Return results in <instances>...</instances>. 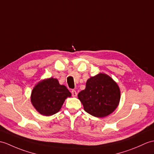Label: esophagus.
Wrapping results in <instances>:
<instances>
[{
  "label": "esophagus",
  "mask_w": 154,
  "mask_h": 154,
  "mask_svg": "<svg viewBox=\"0 0 154 154\" xmlns=\"http://www.w3.org/2000/svg\"><path fill=\"white\" fill-rule=\"evenodd\" d=\"M71 94H72V96H77V92L75 91V90H71Z\"/></svg>",
  "instance_id": "34e87169"
}]
</instances>
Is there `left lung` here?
<instances>
[{"label":"left lung","instance_id":"1","mask_svg":"<svg viewBox=\"0 0 154 154\" xmlns=\"http://www.w3.org/2000/svg\"><path fill=\"white\" fill-rule=\"evenodd\" d=\"M117 84L106 74L100 73L87 80L85 90L78 94L86 112L103 117L116 109L120 100Z\"/></svg>","mask_w":154,"mask_h":154}]
</instances>
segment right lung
Wrapping results in <instances>:
<instances>
[{
	"mask_svg": "<svg viewBox=\"0 0 154 154\" xmlns=\"http://www.w3.org/2000/svg\"><path fill=\"white\" fill-rule=\"evenodd\" d=\"M71 92L56 79L50 78L35 86L31 92V102L38 112L45 116L58 113Z\"/></svg>",
	"mask_w": 154,
	"mask_h": 154,
	"instance_id": "obj_1",
	"label": "right lung"
}]
</instances>
